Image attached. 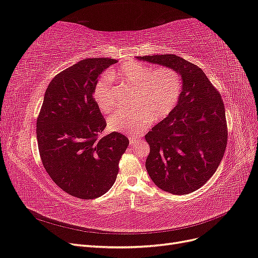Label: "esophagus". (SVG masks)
Returning a JSON list of instances; mask_svg holds the SVG:
<instances>
[{
  "label": "esophagus",
  "instance_id": "1",
  "mask_svg": "<svg viewBox=\"0 0 258 258\" xmlns=\"http://www.w3.org/2000/svg\"><path fill=\"white\" fill-rule=\"evenodd\" d=\"M140 140H141V139L135 138V137H129V143H130L131 146L132 145H136V144H138V142L140 141Z\"/></svg>",
  "mask_w": 258,
  "mask_h": 258
}]
</instances>
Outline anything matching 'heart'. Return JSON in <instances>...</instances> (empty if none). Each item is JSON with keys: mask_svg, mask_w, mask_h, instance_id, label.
<instances>
[{"mask_svg": "<svg viewBox=\"0 0 258 258\" xmlns=\"http://www.w3.org/2000/svg\"><path fill=\"white\" fill-rule=\"evenodd\" d=\"M112 79L132 89L130 111H117L107 118V128L114 132L139 134L152 121H160L173 111L182 89L176 70L168 67L153 69L136 61L123 62L110 72ZM93 99L102 113L114 106L113 88L108 77L100 79L93 88Z\"/></svg>", "mask_w": 258, "mask_h": 258, "instance_id": "b5f03b06", "label": "heart"}]
</instances>
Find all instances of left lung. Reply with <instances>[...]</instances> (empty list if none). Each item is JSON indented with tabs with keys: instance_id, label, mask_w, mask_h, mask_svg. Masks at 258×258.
Returning <instances> with one entry per match:
<instances>
[{
	"instance_id": "8db88e82",
	"label": "left lung",
	"mask_w": 258,
	"mask_h": 258,
	"mask_svg": "<svg viewBox=\"0 0 258 258\" xmlns=\"http://www.w3.org/2000/svg\"><path fill=\"white\" fill-rule=\"evenodd\" d=\"M172 68L182 80L178 101L145 136L151 152L145 167L160 189L187 195L212 176L224 157L227 124L221 95L200 68L175 54L137 57Z\"/></svg>"
}]
</instances>
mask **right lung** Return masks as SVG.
Wrapping results in <instances>:
<instances>
[{"label": "right lung", "instance_id": "obj_1", "mask_svg": "<svg viewBox=\"0 0 258 258\" xmlns=\"http://www.w3.org/2000/svg\"><path fill=\"white\" fill-rule=\"evenodd\" d=\"M117 60L84 59L57 74L36 123L43 166L62 190L81 199L102 196L115 183L129 145L118 132L101 137L106 121L93 99L99 76Z\"/></svg>", "mask_w": 258, "mask_h": 258}]
</instances>
